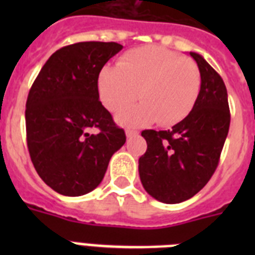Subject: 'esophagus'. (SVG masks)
<instances>
[{
	"mask_svg": "<svg viewBox=\"0 0 255 255\" xmlns=\"http://www.w3.org/2000/svg\"><path fill=\"white\" fill-rule=\"evenodd\" d=\"M139 133L137 131H135V129H127L126 131V135H127V137H132V136H136Z\"/></svg>",
	"mask_w": 255,
	"mask_h": 255,
	"instance_id": "34e87169",
	"label": "esophagus"
}]
</instances>
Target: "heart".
<instances>
[{
    "label": "heart",
    "mask_w": 255,
    "mask_h": 255,
    "mask_svg": "<svg viewBox=\"0 0 255 255\" xmlns=\"http://www.w3.org/2000/svg\"><path fill=\"white\" fill-rule=\"evenodd\" d=\"M201 74L197 63L161 46H145L120 58L116 67L106 66L98 75L100 102L118 112L139 92L141 103L118 115L123 126H145L157 122L172 126L182 120L197 100Z\"/></svg>",
    "instance_id": "obj_1"
}]
</instances>
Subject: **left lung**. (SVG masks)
Returning <instances> with one entry per match:
<instances>
[{
  "mask_svg": "<svg viewBox=\"0 0 255 255\" xmlns=\"http://www.w3.org/2000/svg\"><path fill=\"white\" fill-rule=\"evenodd\" d=\"M201 74L192 111L168 131L145 129L147 151L139 159L144 189L157 201L178 204L208 184L217 169L229 132L228 92L220 74L197 53H190Z\"/></svg>",
  "mask_w": 255,
  "mask_h": 255,
  "instance_id": "obj_1",
  "label": "left lung"
}]
</instances>
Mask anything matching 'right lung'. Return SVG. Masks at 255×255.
<instances>
[{
    "label": "right lung",
    "instance_id": "right-lung-1",
    "mask_svg": "<svg viewBox=\"0 0 255 255\" xmlns=\"http://www.w3.org/2000/svg\"><path fill=\"white\" fill-rule=\"evenodd\" d=\"M122 49L116 42L65 46L47 59L30 88L25 111L30 159L59 194L75 197L95 189L126 143L124 129L98 92L100 70Z\"/></svg>",
    "mask_w": 255,
    "mask_h": 255
}]
</instances>
